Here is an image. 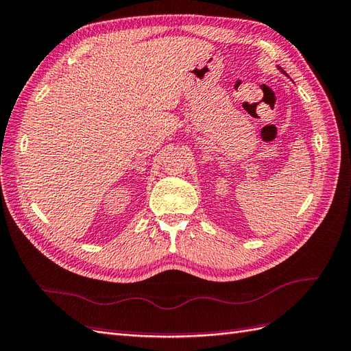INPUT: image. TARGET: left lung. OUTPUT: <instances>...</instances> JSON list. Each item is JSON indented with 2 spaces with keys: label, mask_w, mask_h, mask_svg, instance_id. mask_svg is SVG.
Listing matches in <instances>:
<instances>
[{
  "label": "left lung",
  "mask_w": 351,
  "mask_h": 351,
  "mask_svg": "<svg viewBox=\"0 0 351 351\" xmlns=\"http://www.w3.org/2000/svg\"><path fill=\"white\" fill-rule=\"evenodd\" d=\"M280 70H281V69H280ZM281 71H282V70H281Z\"/></svg>",
  "instance_id": "8db88e82"
}]
</instances>
